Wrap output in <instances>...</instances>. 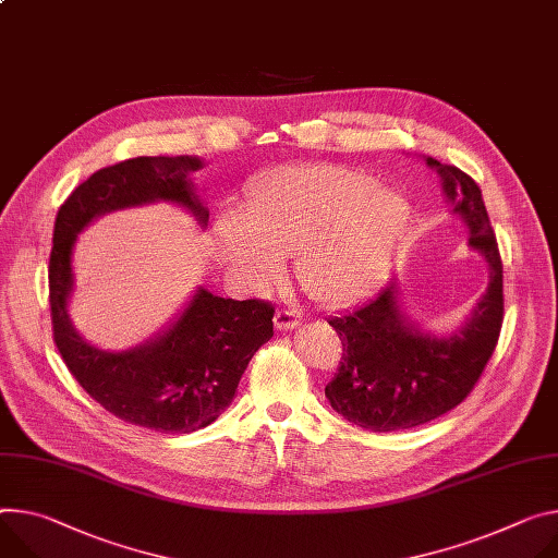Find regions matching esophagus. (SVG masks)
I'll list each match as a JSON object with an SVG mask.
<instances>
[{"instance_id":"1","label":"esophagus","mask_w":558,"mask_h":558,"mask_svg":"<svg viewBox=\"0 0 558 558\" xmlns=\"http://www.w3.org/2000/svg\"><path fill=\"white\" fill-rule=\"evenodd\" d=\"M300 320H302V316H300L298 312H293V310H287V307H284V310H278L276 316H274V325H276V329H280V331H289V329L298 327Z\"/></svg>"}]
</instances>
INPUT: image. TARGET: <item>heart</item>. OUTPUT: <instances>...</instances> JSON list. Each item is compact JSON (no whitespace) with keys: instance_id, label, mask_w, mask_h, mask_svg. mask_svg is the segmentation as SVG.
I'll return each mask as SVG.
<instances>
[{"instance_id":"heart-1","label":"heart","mask_w":558,"mask_h":558,"mask_svg":"<svg viewBox=\"0 0 558 558\" xmlns=\"http://www.w3.org/2000/svg\"><path fill=\"white\" fill-rule=\"evenodd\" d=\"M400 193L340 165H295L251 186L246 218L222 225L218 248L253 289L295 256L298 282L323 307H344L378 287L410 227Z\"/></svg>"}]
</instances>
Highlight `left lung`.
<instances>
[{
    "mask_svg": "<svg viewBox=\"0 0 558 558\" xmlns=\"http://www.w3.org/2000/svg\"><path fill=\"white\" fill-rule=\"evenodd\" d=\"M427 165L440 173L453 214L468 222L470 244L487 260L489 284L465 327L447 338L408 320L396 282L327 320L342 356L325 396L340 416L367 432L418 427L461 404L492 359L502 325V263L481 189L459 167L434 158Z\"/></svg>",
    "mask_w": 558,
    "mask_h": 558,
    "instance_id": "left-lung-1",
    "label": "left lung"
}]
</instances>
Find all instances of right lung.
<instances>
[{
    "mask_svg": "<svg viewBox=\"0 0 558 558\" xmlns=\"http://www.w3.org/2000/svg\"><path fill=\"white\" fill-rule=\"evenodd\" d=\"M199 167L191 156H142L99 169L60 207L48 263L53 340L69 372L116 418L160 434H191L229 408L253 353L274 336L271 302L197 289L169 331L131 351L111 353L82 340L69 320L71 253L77 233L93 218L156 199L175 202L207 225L209 211L189 178Z\"/></svg>",
    "mask_w": 558,
    "mask_h": 558,
    "instance_id": "right-lung-1",
    "label": "right lung"
}]
</instances>
